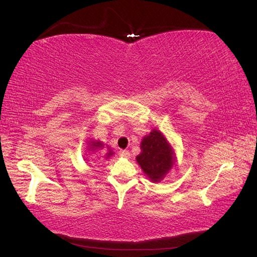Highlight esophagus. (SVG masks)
Instances as JSON below:
<instances>
[{
	"label": "esophagus",
	"instance_id": "34e87169",
	"mask_svg": "<svg viewBox=\"0 0 257 257\" xmlns=\"http://www.w3.org/2000/svg\"><path fill=\"white\" fill-rule=\"evenodd\" d=\"M119 155H121L122 157H125V158H130L131 157V153L126 150H123V151H119Z\"/></svg>",
	"mask_w": 257,
	"mask_h": 257
}]
</instances>
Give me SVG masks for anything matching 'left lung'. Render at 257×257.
<instances>
[{"mask_svg": "<svg viewBox=\"0 0 257 257\" xmlns=\"http://www.w3.org/2000/svg\"><path fill=\"white\" fill-rule=\"evenodd\" d=\"M141 154L136 157L141 168L153 182L161 181L175 164V153L168 141L158 130H153L141 143Z\"/></svg>", "mask_w": 257, "mask_h": 257, "instance_id": "1", "label": "left lung"}]
</instances>
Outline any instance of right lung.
Wrapping results in <instances>:
<instances>
[{
  "label": "right lung",
  "instance_id": "1",
  "mask_svg": "<svg viewBox=\"0 0 257 257\" xmlns=\"http://www.w3.org/2000/svg\"><path fill=\"white\" fill-rule=\"evenodd\" d=\"M104 145H103V143H102V142H99V141H92V142H90V148H89V151H95V150H98V148H102L103 147ZM113 155V153H112V151L110 150V147H107V153H106V157L105 158H109L110 156H112Z\"/></svg>",
  "mask_w": 257,
  "mask_h": 257
}]
</instances>
